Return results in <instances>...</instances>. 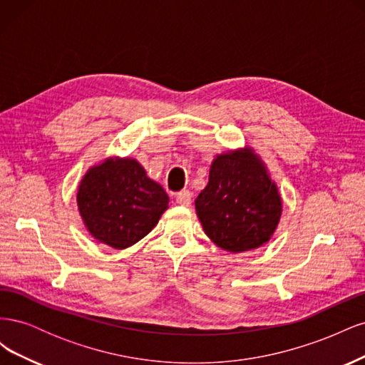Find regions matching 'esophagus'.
I'll list each match as a JSON object with an SVG mask.
<instances>
[{
    "label": "esophagus",
    "instance_id": "esophagus-1",
    "mask_svg": "<svg viewBox=\"0 0 365 365\" xmlns=\"http://www.w3.org/2000/svg\"><path fill=\"white\" fill-rule=\"evenodd\" d=\"M175 200L180 205L187 207V205H190V202H192V193L189 190H181V192L176 193Z\"/></svg>",
    "mask_w": 365,
    "mask_h": 365
}]
</instances>
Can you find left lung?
<instances>
[{
	"label": "left lung",
	"instance_id": "8db88e82",
	"mask_svg": "<svg viewBox=\"0 0 365 365\" xmlns=\"http://www.w3.org/2000/svg\"><path fill=\"white\" fill-rule=\"evenodd\" d=\"M195 207L205 235L231 252L268 242L282 215L277 187L250 150L230 152L213 161Z\"/></svg>",
	"mask_w": 365,
	"mask_h": 365
}]
</instances>
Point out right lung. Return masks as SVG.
I'll return each instance as SVG.
<instances>
[{
    "label": "right lung",
    "instance_id": "1",
    "mask_svg": "<svg viewBox=\"0 0 365 365\" xmlns=\"http://www.w3.org/2000/svg\"><path fill=\"white\" fill-rule=\"evenodd\" d=\"M169 196L135 160H108L85 175L77 192L83 222L103 244L123 250L157 225Z\"/></svg>",
    "mask_w": 365,
    "mask_h": 365
}]
</instances>
